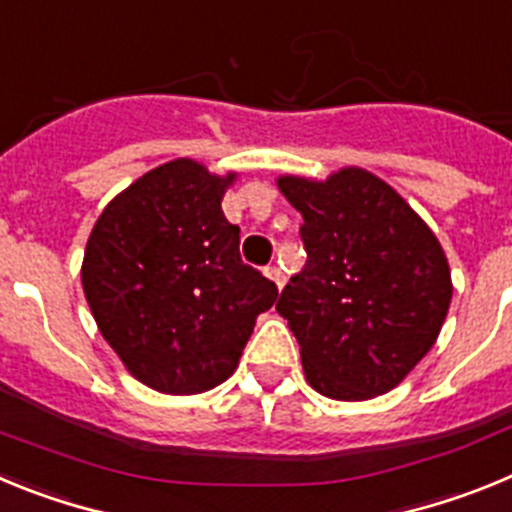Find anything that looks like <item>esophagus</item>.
Returning a JSON list of instances; mask_svg holds the SVG:
<instances>
[{
  "mask_svg": "<svg viewBox=\"0 0 512 512\" xmlns=\"http://www.w3.org/2000/svg\"><path fill=\"white\" fill-rule=\"evenodd\" d=\"M264 274H266V277L271 279V282L277 284L279 289H282V287H284V282H287V279H284V271L279 269V266H274V264H269V266H266V269H264Z\"/></svg>",
  "mask_w": 512,
  "mask_h": 512,
  "instance_id": "esophagus-1",
  "label": "esophagus"
}]
</instances>
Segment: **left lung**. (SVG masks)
<instances>
[{
  "label": "left lung",
  "mask_w": 512,
  "mask_h": 512,
  "mask_svg": "<svg viewBox=\"0 0 512 512\" xmlns=\"http://www.w3.org/2000/svg\"><path fill=\"white\" fill-rule=\"evenodd\" d=\"M277 187L305 220L307 264L277 310L307 382L346 402L390 392L431 351L449 312L441 243L390 184L356 166L325 182L279 176Z\"/></svg>",
  "instance_id": "1"
}]
</instances>
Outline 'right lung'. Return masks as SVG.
Wrapping results in <instances>:
<instances>
[{
  "instance_id": "add662e5",
  "label": "right lung",
  "mask_w": 512,
  "mask_h": 512,
  "mask_svg": "<svg viewBox=\"0 0 512 512\" xmlns=\"http://www.w3.org/2000/svg\"><path fill=\"white\" fill-rule=\"evenodd\" d=\"M233 182L176 158L117 194L89 235L81 284L99 333L156 392L223 384L277 302V284L241 261V228L220 207Z\"/></svg>"
}]
</instances>
